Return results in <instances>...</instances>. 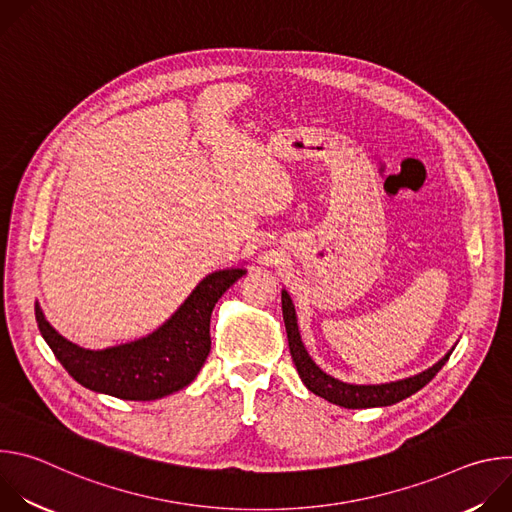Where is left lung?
<instances>
[{
	"mask_svg": "<svg viewBox=\"0 0 512 512\" xmlns=\"http://www.w3.org/2000/svg\"><path fill=\"white\" fill-rule=\"evenodd\" d=\"M281 312H283V322H285V330H287L289 352H291V358H294V362H296V369H298L304 385L314 395H318L334 405L346 407V409L387 407V405H393V403H399V401L411 397L413 393L423 389L437 373L442 371V367L448 362V358L454 350L452 348L440 362H435L431 369H427L415 377L387 383V385H350V383H342V381L326 375L310 358L308 350L302 344V338L298 332L296 310H294V304H291V298L287 296V291H281Z\"/></svg>",
	"mask_w": 512,
	"mask_h": 512,
	"instance_id": "left-lung-1",
	"label": "left lung"
}]
</instances>
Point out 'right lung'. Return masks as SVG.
<instances>
[{
    "instance_id": "right-lung-1",
    "label": "right lung",
    "mask_w": 512,
    "mask_h": 512,
    "mask_svg": "<svg viewBox=\"0 0 512 512\" xmlns=\"http://www.w3.org/2000/svg\"><path fill=\"white\" fill-rule=\"evenodd\" d=\"M245 269L206 275L156 332L129 344L87 350L62 338L36 304L40 334L68 375L83 387L125 401H154L190 385L210 352V314Z\"/></svg>"
}]
</instances>
